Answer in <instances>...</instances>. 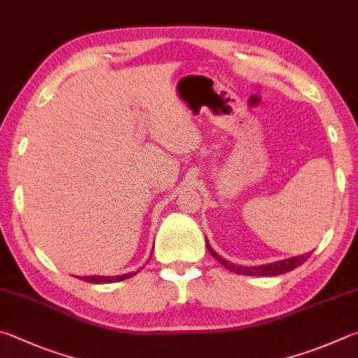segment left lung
<instances>
[{
	"mask_svg": "<svg viewBox=\"0 0 358 358\" xmlns=\"http://www.w3.org/2000/svg\"><path fill=\"white\" fill-rule=\"evenodd\" d=\"M208 252L217 259V262L235 274H241V275H257V277H274V275H280L285 274V272H289L292 269L299 268V266L307 262V258L311 255L310 253H305V255H299V257H292L288 259H280V262L275 263H269V264H262V266H241V264H233L231 262H227L222 257H219L216 252L211 249V245L206 241Z\"/></svg>",
	"mask_w": 358,
	"mask_h": 358,
	"instance_id": "obj_1",
	"label": "left lung"
}]
</instances>
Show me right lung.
Listing matches in <instances>:
<instances>
[{"mask_svg": "<svg viewBox=\"0 0 358 358\" xmlns=\"http://www.w3.org/2000/svg\"><path fill=\"white\" fill-rule=\"evenodd\" d=\"M142 268H144V266H142ZM138 272H128V274H123V275H109V277L108 275H86V277H76V278H81V280L89 282V283H113V282L125 280V278L133 277V275L138 274Z\"/></svg>", "mask_w": 358, "mask_h": 358, "instance_id": "obj_1", "label": "right lung"}]
</instances>
